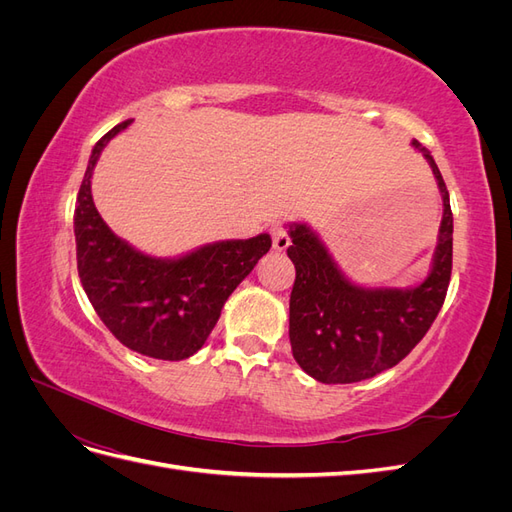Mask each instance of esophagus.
Here are the masks:
<instances>
[{
	"label": "esophagus",
	"instance_id": "esophagus-1",
	"mask_svg": "<svg viewBox=\"0 0 512 512\" xmlns=\"http://www.w3.org/2000/svg\"><path fill=\"white\" fill-rule=\"evenodd\" d=\"M271 239H273V250L275 252H286L288 250L290 237H288V232H286V228L282 224H275L271 228Z\"/></svg>",
	"mask_w": 512,
	"mask_h": 512
}]
</instances>
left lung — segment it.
I'll use <instances>...</instances> for the list:
<instances>
[{"instance_id":"1","label":"left lung","mask_w":512,"mask_h":512,"mask_svg":"<svg viewBox=\"0 0 512 512\" xmlns=\"http://www.w3.org/2000/svg\"><path fill=\"white\" fill-rule=\"evenodd\" d=\"M442 194V222L431 271L412 288H365L350 282L307 224H288V258L297 277L290 292V346L305 374L324 384H350L395 367L421 342L444 303L453 269V211L440 168L427 147Z\"/></svg>"}]
</instances>
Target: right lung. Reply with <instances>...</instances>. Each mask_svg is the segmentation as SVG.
<instances>
[{
    "mask_svg": "<svg viewBox=\"0 0 512 512\" xmlns=\"http://www.w3.org/2000/svg\"><path fill=\"white\" fill-rule=\"evenodd\" d=\"M132 119L96 143L76 198V265L89 303L119 342L160 361H183L203 348L226 299L256 262L271 237L215 241L179 258H153L117 237L91 198V173L102 149Z\"/></svg>",
    "mask_w": 512,
    "mask_h": 512,
    "instance_id": "add662e5",
    "label": "right lung"
}]
</instances>
